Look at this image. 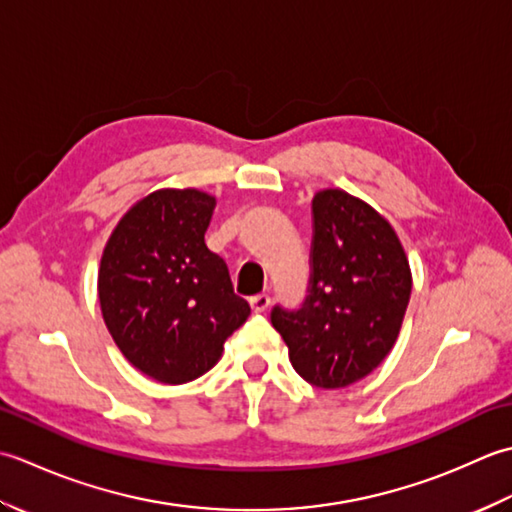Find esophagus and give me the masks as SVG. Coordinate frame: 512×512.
Wrapping results in <instances>:
<instances>
[{
	"instance_id": "esophagus-1",
	"label": "esophagus",
	"mask_w": 512,
	"mask_h": 512,
	"mask_svg": "<svg viewBox=\"0 0 512 512\" xmlns=\"http://www.w3.org/2000/svg\"><path fill=\"white\" fill-rule=\"evenodd\" d=\"M249 305H252L254 314H263V311L269 309L271 298H269L267 294H258V296H254V298H249Z\"/></svg>"
}]
</instances>
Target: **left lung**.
I'll use <instances>...</instances> for the list:
<instances>
[{"mask_svg":"<svg viewBox=\"0 0 512 512\" xmlns=\"http://www.w3.org/2000/svg\"><path fill=\"white\" fill-rule=\"evenodd\" d=\"M311 289L298 311L276 307L271 325L291 367L320 389H344L389 356L409 307L413 276L391 223L338 187L314 194Z\"/></svg>","mask_w":512,"mask_h":512,"instance_id":"left-lung-1","label":"left lung"}]
</instances>
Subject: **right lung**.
Masks as SVG:
<instances>
[{
    "label": "right lung",
    "mask_w": 512,
    "mask_h": 512,
    "mask_svg": "<svg viewBox=\"0 0 512 512\" xmlns=\"http://www.w3.org/2000/svg\"><path fill=\"white\" fill-rule=\"evenodd\" d=\"M216 198L163 187L139 198L112 229L97 291L110 336L134 369L163 384L210 371L249 316L225 260L205 245Z\"/></svg>",
    "instance_id": "right-lung-1"
}]
</instances>
